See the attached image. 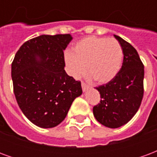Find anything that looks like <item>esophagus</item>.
Here are the masks:
<instances>
[{
  "label": "esophagus",
  "instance_id": "obj_1",
  "mask_svg": "<svg viewBox=\"0 0 157 157\" xmlns=\"http://www.w3.org/2000/svg\"><path fill=\"white\" fill-rule=\"evenodd\" d=\"M82 90H83V92H86V89L89 88V86L86 84H85L84 82H82Z\"/></svg>",
  "mask_w": 157,
  "mask_h": 157
}]
</instances>
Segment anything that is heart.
I'll return each instance as SVG.
<instances>
[{"label":"heart","instance_id":"heart-1","mask_svg":"<svg viewBox=\"0 0 157 157\" xmlns=\"http://www.w3.org/2000/svg\"><path fill=\"white\" fill-rule=\"evenodd\" d=\"M123 49L114 39L90 36L77 42L65 55L68 72L79 79L87 73L99 84L111 82L118 75L123 61Z\"/></svg>","mask_w":157,"mask_h":157}]
</instances>
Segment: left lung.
Instances as JSON below:
<instances>
[{"instance_id":"obj_1","label":"left lung","mask_w":157,"mask_h":157,"mask_svg":"<svg viewBox=\"0 0 157 157\" xmlns=\"http://www.w3.org/2000/svg\"><path fill=\"white\" fill-rule=\"evenodd\" d=\"M113 36L123 49V65L111 82L96 88L102 100L93 108L96 119L111 128L124 125L137 113L144 94L145 73L136 49L119 36Z\"/></svg>"}]
</instances>
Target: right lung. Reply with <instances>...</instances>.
Listing matches in <instances>:
<instances>
[{
    "instance_id": "add662e5",
    "label": "right lung",
    "mask_w": 157,
    "mask_h": 157,
    "mask_svg": "<svg viewBox=\"0 0 157 157\" xmlns=\"http://www.w3.org/2000/svg\"><path fill=\"white\" fill-rule=\"evenodd\" d=\"M71 34L40 35L25 42L12 64L17 102L29 121L40 128H54L82 94L81 82L65 71L64 50Z\"/></svg>"
}]
</instances>
